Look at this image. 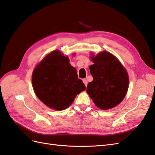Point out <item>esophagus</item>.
Listing matches in <instances>:
<instances>
[{
    "mask_svg": "<svg viewBox=\"0 0 155 155\" xmlns=\"http://www.w3.org/2000/svg\"><path fill=\"white\" fill-rule=\"evenodd\" d=\"M82 81H83V82H84V84H85V86H87V84H88V81H87V80H86V78H84L83 80H82Z\"/></svg>",
    "mask_w": 155,
    "mask_h": 155,
    "instance_id": "1",
    "label": "esophagus"
}]
</instances>
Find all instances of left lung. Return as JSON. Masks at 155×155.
<instances>
[{
  "mask_svg": "<svg viewBox=\"0 0 155 155\" xmlns=\"http://www.w3.org/2000/svg\"><path fill=\"white\" fill-rule=\"evenodd\" d=\"M91 59L94 64L89 68L93 81L88 84L86 92L99 108H112L123 100L127 92V71L109 52L103 51Z\"/></svg>",
  "mask_w": 155,
  "mask_h": 155,
  "instance_id": "left-lung-1",
  "label": "left lung"
}]
</instances>
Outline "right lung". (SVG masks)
<instances>
[{
  "instance_id": "1",
  "label": "right lung",
  "mask_w": 155,
  "mask_h": 155,
  "mask_svg": "<svg viewBox=\"0 0 155 155\" xmlns=\"http://www.w3.org/2000/svg\"><path fill=\"white\" fill-rule=\"evenodd\" d=\"M32 85L38 98L55 110L67 108L76 96L86 89L69 58L59 51L49 53L35 67Z\"/></svg>"
}]
</instances>
